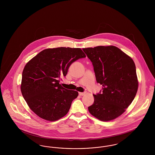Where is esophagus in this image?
<instances>
[{"instance_id": "1", "label": "esophagus", "mask_w": 155, "mask_h": 155, "mask_svg": "<svg viewBox=\"0 0 155 155\" xmlns=\"http://www.w3.org/2000/svg\"><path fill=\"white\" fill-rule=\"evenodd\" d=\"M85 94H86V92H79V95H80V96H84Z\"/></svg>"}]
</instances>
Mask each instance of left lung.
Segmentation results:
<instances>
[{
  "label": "left lung",
  "instance_id": "left-lung-1",
  "mask_svg": "<svg viewBox=\"0 0 155 155\" xmlns=\"http://www.w3.org/2000/svg\"><path fill=\"white\" fill-rule=\"evenodd\" d=\"M92 61L96 81L102 92L93 95L94 102L89 113L101 121L119 117L131 104L137 94L138 81L131 58L114 46L83 48Z\"/></svg>",
  "mask_w": 155,
  "mask_h": 155
}]
</instances>
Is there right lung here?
Here are the masks:
<instances>
[{"mask_svg":"<svg viewBox=\"0 0 155 155\" xmlns=\"http://www.w3.org/2000/svg\"><path fill=\"white\" fill-rule=\"evenodd\" d=\"M85 57L80 48L60 47L45 49L30 60L22 71L21 91L31 110L51 121L66 115L78 92L64 88L59 78L74 61Z\"/></svg>","mask_w":155,"mask_h":155,"instance_id":"add662e5","label":"right lung"}]
</instances>
